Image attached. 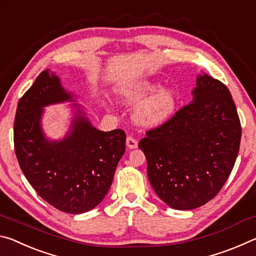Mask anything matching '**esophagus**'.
Masks as SVG:
<instances>
[{"label": "esophagus", "mask_w": 256, "mask_h": 256, "mask_svg": "<svg viewBox=\"0 0 256 256\" xmlns=\"http://www.w3.org/2000/svg\"><path fill=\"white\" fill-rule=\"evenodd\" d=\"M126 146L128 149H136L138 148V141L132 136L126 138Z\"/></svg>", "instance_id": "obj_1"}]
</instances>
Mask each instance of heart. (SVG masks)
I'll list each match as a JSON object with an SVG mask.
<instances>
[{"mask_svg":"<svg viewBox=\"0 0 256 256\" xmlns=\"http://www.w3.org/2000/svg\"><path fill=\"white\" fill-rule=\"evenodd\" d=\"M159 88L156 80H144L122 90V99L126 102H136L134 118L146 126H160L174 116L177 106V94L174 89ZM146 99L144 100V98Z\"/></svg>","mask_w":256,"mask_h":256,"instance_id":"heart-1","label":"heart"}]
</instances>
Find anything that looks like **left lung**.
I'll list each match as a JSON object with an SVG mask.
<instances>
[{
    "label": "left lung",
    "instance_id": "8db88e82",
    "mask_svg": "<svg viewBox=\"0 0 256 256\" xmlns=\"http://www.w3.org/2000/svg\"><path fill=\"white\" fill-rule=\"evenodd\" d=\"M192 94L188 105L138 144L156 194L176 210L196 209L219 193L240 144V118L227 86L203 73Z\"/></svg>",
    "mask_w": 256,
    "mask_h": 256
}]
</instances>
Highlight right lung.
Here are the masks:
<instances>
[{"instance_id": "right-lung-1", "label": "right lung", "mask_w": 256, "mask_h": 256, "mask_svg": "<svg viewBox=\"0 0 256 256\" xmlns=\"http://www.w3.org/2000/svg\"><path fill=\"white\" fill-rule=\"evenodd\" d=\"M74 102L50 68L42 71L19 100L14 118V150L21 170L42 200L66 214L94 209L110 188L125 152L123 130L104 132L92 126L80 105L66 136L50 140L44 133V107Z\"/></svg>"}]
</instances>
